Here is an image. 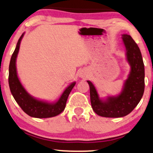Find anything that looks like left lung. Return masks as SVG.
Instances as JSON below:
<instances>
[{
  "mask_svg": "<svg viewBox=\"0 0 153 153\" xmlns=\"http://www.w3.org/2000/svg\"><path fill=\"white\" fill-rule=\"evenodd\" d=\"M122 38L131 72L121 93L117 97H109L106 101H102L93 83L87 80L90 87L92 109L100 116L120 117L128 115L140 102L145 91V66L139 46L129 35L124 34Z\"/></svg>",
  "mask_w": 153,
  "mask_h": 153,
  "instance_id": "8db88e82",
  "label": "left lung"
}]
</instances>
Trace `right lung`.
I'll return each mask as SVG.
<instances>
[{
    "label": "right lung",
    "instance_id": "1",
    "mask_svg": "<svg viewBox=\"0 0 153 153\" xmlns=\"http://www.w3.org/2000/svg\"><path fill=\"white\" fill-rule=\"evenodd\" d=\"M24 34H22L17 42L16 48L11 56L9 64L8 84L14 100L22 110L30 116L38 118H46L54 117L65 110L68 96L73 88L75 83H71L63 92L57 102L54 103L40 101L31 97L20 83L16 69V59L19 52L20 43Z\"/></svg>",
    "mask_w": 153,
    "mask_h": 153
}]
</instances>
